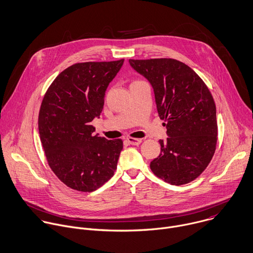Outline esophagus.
I'll return each instance as SVG.
<instances>
[{
    "mask_svg": "<svg viewBox=\"0 0 253 253\" xmlns=\"http://www.w3.org/2000/svg\"><path fill=\"white\" fill-rule=\"evenodd\" d=\"M127 142L131 145H134V146H138L141 144L142 140L141 139H137V138H132V137H128L127 138Z\"/></svg>",
    "mask_w": 253,
    "mask_h": 253,
    "instance_id": "obj_1",
    "label": "esophagus"
}]
</instances>
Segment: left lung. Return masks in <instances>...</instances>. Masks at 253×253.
<instances>
[{
  "mask_svg": "<svg viewBox=\"0 0 253 253\" xmlns=\"http://www.w3.org/2000/svg\"><path fill=\"white\" fill-rule=\"evenodd\" d=\"M145 76L155 93L167 140L150 168L165 182L175 186L197 179L208 167L217 142L214 100L203 79L187 64L173 58L129 59Z\"/></svg>",
  "mask_w": 253,
  "mask_h": 253,
  "instance_id": "1",
  "label": "left lung"
}]
</instances>
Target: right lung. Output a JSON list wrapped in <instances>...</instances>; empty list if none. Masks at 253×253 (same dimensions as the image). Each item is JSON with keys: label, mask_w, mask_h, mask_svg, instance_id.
Listing matches in <instances>:
<instances>
[{"label": "right lung", "mask_w": 253, "mask_h": 253, "mask_svg": "<svg viewBox=\"0 0 253 253\" xmlns=\"http://www.w3.org/2000/svg\"><path fill=\"white\" fill-rule=\"evenodd\" d=\"M123 62L70 65L52 81L42 101L39 132L48 166L72 190L93 192L117 168L123 141L94 135L91 121L102 112L105 91Z\"/></svg>", "instance_id": "add662e5"}]
</instances>
